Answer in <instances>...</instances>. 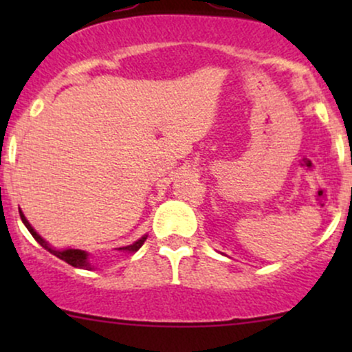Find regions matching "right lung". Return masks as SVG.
I'll return each instance as SVG.
<instances>
[{"label":"right lung","mask_w":352,"mask_h":352,"mask_svg":"<svg viewBox=\"0 0 352 352\" xmlns=\"http://www.w3.org/2000/svg\"><path fill=\"white\" fill-rule=\"evenodd\" d=\"M19 215H21L23 223L26 225L28 230H30L31 235L34 236V240L38 241V243L41 245L43 248H46L47 252H51L52 254H56V256L60 258V260H63V261H66V263H69L71 266H74V268H82V270H91L92 268L91 263H89V261H87V253L86 252H82V250H64V252H58V250H52L51 246L47 245L46 241H44L43 238L34 232V228L31 227L30 221L26 220V217H24L21 212H19ZM145 240H147V236H142V238H140V240H137L135 243H132V245H129V246H122V248H119V250H120V252L134 253V252H137V250L140 248V246L144 245Z\"/></svg>","instance_id":"1"}]
</instances>
